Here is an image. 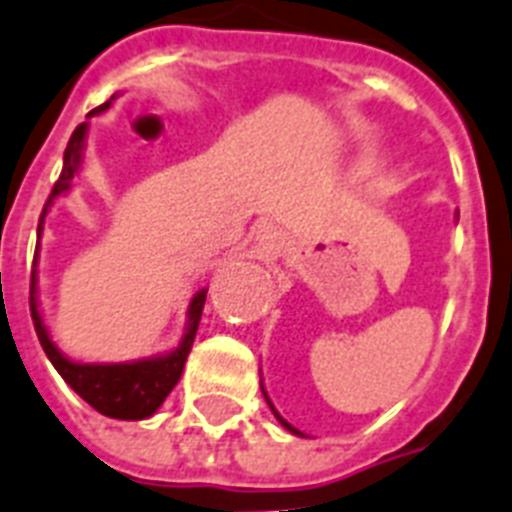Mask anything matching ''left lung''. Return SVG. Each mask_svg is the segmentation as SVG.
Wrapping results in <instances>:
<instances>
[{
    "label": "left lung",
    "instance_id": "obj_1",
    "mask_svg": "<svg viewBox=\"0 0 512 512\" xmlns=\"http://www.w3.org/2000/svg\"><path fill=\"white\" fill-rule=\"evenodd\" d=\"M263 395H265V392H263ZM265 400H268V395H265ZM268 405H271V400H268ZM271 411H273V416H276V419H279V424H282V427H284V429H290L292 435H300L298 429L292 427L290 421H284V419H282V416H279V411H276V408H273V405H271Z\"/></svg>",
    "mask_w": 512,
    "mask_h": 512
}]
</instances>
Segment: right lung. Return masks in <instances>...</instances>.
Returning <instances> with one entry per match:
<instances>
[{
  "label": "right lung",
  "mask_w": 512,
  "mask_h": 512,
  "mask_svg": "<svg viewBox=\"0 0 512 512\" xmlns=\"http://www.w3.org/2000/svg\"><path fill=\"white\" fill-rule=\"evenodd\" d=\"M115 99V96H112ZM112 99L104 101L101 107H96L91 115H99L112 104ZM85 136H88V123H80L74 128L72 139L66 144L64 150V169H61V177L53 185V193H50L48 204L39 214V228L37 233H42V222H45V214H48L50 204L56 201L58 195H64L72 190L74 174L83 166V150H85ZM37 263V257H34ZM37 276L31 271V319H34V330H37V338L42 343V349L48 354V360L53 362V368L61 373L66 384L72 386L77 395L83 397L85 403L96 408L99 413L109 416V419H123V421H139L147 419L152 413L158 411L163 405V400L169 397V392L177 386L179 376H182V368H185V360L190 349H193L195 330H198V322H201V311H204L206 303V290H198L187 306V327L182 341L174 351H166L161 357H147V360H134V362H74L66 357L64 351L58 349L56 343L50 341V333L45 322H42V314H39L37 303Z\"/></svg>",
  "instance_id": "right-lung-1"
}]
</instances>
